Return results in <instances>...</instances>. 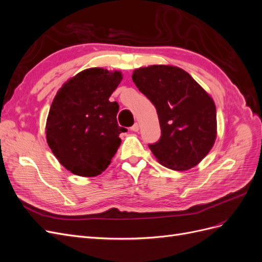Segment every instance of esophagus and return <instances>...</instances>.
Listing matches in <instances>:
<instances>
[{
    "label": "esophagus",
    "instance_id": "34e87169",
    "mask_svg": "<svg viewBox=\"0 0 262 262\" xmlns=\"http://www.w3.org/2000/svg\"><path fill=\"white\" fill-rule=\"evenodd\" d=\"M139 129H140L139 123H134V124L131 126V131H133V132H138Z\"/></svg>",
    "mask_w": 262,
    "mask_h": 262
}]
</instances>
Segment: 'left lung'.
<instances>
[{
	"label": "left lung",
	"mask_w": 262,
	"mask_h": 262,
	"mask_svg": "<svg viewBox=\"0 0 262 262\" xmlns=\"http://www.w3.org/2000/svg\"><path fill=\"white\" fill-rule=\"evenodd\" d=\"M132 80L156 108L162 137L148 147L157 162L173 170L194 167L215 143L216 108L212 97L191 75L173 66L139 68Z\"/></svg>",
	"instance_id": "8db88e82"
}]
</instances>
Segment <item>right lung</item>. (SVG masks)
<instances>
[{
	"mask_svg": "<svg viewBox=\"0 0 262 262\" xmlns=\"http://www.w3.org/2000/svg\"><path fill=\"white\" fill-rule=\"evenodd\" d=\"M122 81L120 71L86 69L71 77L52 101L46 123L47 143L74 175L95 177L112 163L125 132L117 122L118 102L109 97Z\"/></svg>",
	"mask_w": 262,
	"mask_h": 262,
	"instance_id": "obj_1",
	"label": "right lung"
}]
</instances>
